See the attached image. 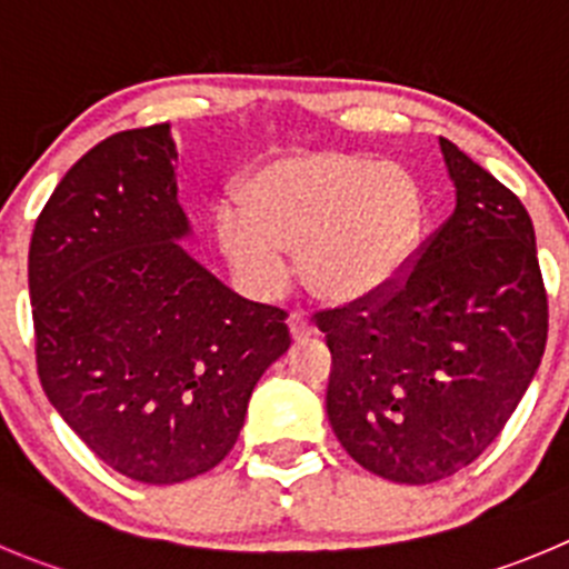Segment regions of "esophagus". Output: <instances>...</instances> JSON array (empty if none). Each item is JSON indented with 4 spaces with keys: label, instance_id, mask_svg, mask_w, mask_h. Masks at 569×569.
I'll use <instances>...</instances> for the list:
<instances>
[{
    "label": "esophagus",
    "instance_id": "obj_1",
    "mask_svg": "<svg viewBox=\"0 0 569 569\" xmlns=\"http://www.w3.org/2000/svg\"><path fill=\"white\" fill-rule=\"evenodd\" d=\"M288 329L293 340H307L312 335V323L307 321L305 312H293V316L288 318Z\"/></svg>",
    "mask_w": 569,
    "mask_h": 569
}]
</instances>
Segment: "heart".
<instances>
[{
    "mask_svg": "<svg viewBox=\"0 0 569 569\" xmlns=\"http://www.w3.org/2000/svg\"><path fill=\"white\" fill-rule=\"evenodd\" d=\"M242 212L220 207L226 262L259 293L288 281L284 253L321 305L351 307L391 290L421 237L425 203L405 167L346 150H307L259 167L242 183Z\"/></svg>",
    "mask_w": 569,
    "mask_h": 569,
    "instance_id": "b5f03b06",
    "label": "heart"
}]
</instances>
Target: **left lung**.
Returning a JSON list of instances; mask_svg holds the SVG:
<instances>
[{
	"label": "left lung",
	"mask_w": 569,
	"mask_h": 569,
	"mask_svg": "<svg viewBox=\"0 0 569 569\" xmlns=\"http://www.w3.org/2000/svg\"><path fill=\"white\" fill-rule=\"evenodd\" d=\"M456 212L391 290L316 312L343 450L393 483L450 478L500 436L548 343L533 223L517 194L450 139Z\"/></svg>",
	"instance_id": "obj_1"
}]
</instances>
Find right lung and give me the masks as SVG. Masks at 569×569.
Segmentation results:
<instances>
[{
    "label": "right lung",
    "instance_id": "1",
    "mask_svg": "<svg viewBox=\"0 0 569 569\" xmlns=\"http://www.w3.org/2000/svg\"><path fill=\"white\" fill-rule=\"evenodd\" d=\"M176 159L167 122L102 139L50 194L27 262L47 399L102 463L153 486L218 467L290 349L288 312L178 246L192 229Z\"/></svg>",
    "mask_w": 569,
    "mask_h": 569
}]
</instances>
